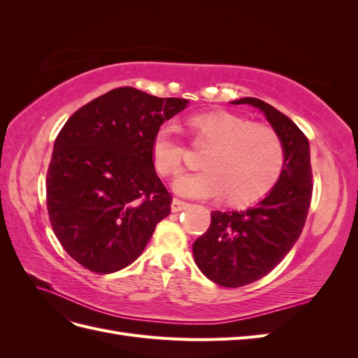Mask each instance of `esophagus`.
Returning <instances> with one entry per match:
<instances>
[{
	"label": "esophagus",
	"mask_w": 358,
	"mask_h": 358,
	"mask_svg": "<svg viewBox=\"0 0 358 358\" xmlns=\"http://www.w3.org/2000/svg\"><path fill=\"white\" fill-rule=\"evenodd\" d=\"M187 208H188L187 201L179 200V199H173V201H171V210L173 212H182V210H185Z\"/></svg>",
	"instance_id": "obj_1"
}]
</instances>
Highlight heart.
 I'll list each match as a JSON object with an SVG mask.
<instances>
[{
  "mask_svg": "<svg viewBox=\"0 0 358 358\" xmlns=\"http://www.w3.org/2000/svg\"><path fill=\"white\" fill-rule=\"evenodd\" d=\"M191 142L209 146L206 167L180 175L173 187L185 197H218L243 206L266 197L275 188L285 164V149L272 127L254 124L227 112L194 115L188 121ZM152 157L161 176H175L188 158V146L178 129L161 125L152 140Z\"/></svg>",
  "mask_w": 358,
  "mask_h": 358,
  "instance_id": "obj_1",
  "label": "heart"
}]
</instances>
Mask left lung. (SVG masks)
I'll return each instance as SVG.
<instances>
[{
    "label": "left lung",
    "instance_id": "left-lung-1",
    "mask_svg": "<svg viewBox=\"0 0 358 358\" xmlns=\"http://www.w3.org/2000/svg\"><path fill=\"white\" fill-rule=\"evenodd\" d=\"M233 104H251L264 113L282 140L285 164L266 199L246 210H213L208 231L192 245L201 273L227 288L255 282L282 262L305 227L313 188L309 142L301 129L252 96Z\"/></svg>",
    "mask_w": 358,
    "mask_h": 358
}]
</instances>
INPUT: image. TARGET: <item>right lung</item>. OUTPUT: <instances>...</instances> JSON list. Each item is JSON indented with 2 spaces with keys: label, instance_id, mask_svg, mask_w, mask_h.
Wrapping results in <instances>:
<instances>
[{
  "label": "right lung",
  "instance_id": "obj_1",
  "mask_svg": "<svg viewBox=\"0 0 358 358\" xmlns=\"http://www.w3.org/2000/svg\"><path fill=\"white\" fill-rule=\"evenodd\" d=\"M187 104L124 86L85 104L61 128L48 169V213L62 248L85 268L113 273L131 264L170 213L152 140Z\"/></svg>",
  "mask_w": 358,
  "mask_h": 358
}]
</instances>
